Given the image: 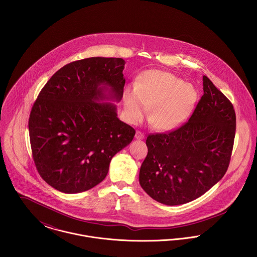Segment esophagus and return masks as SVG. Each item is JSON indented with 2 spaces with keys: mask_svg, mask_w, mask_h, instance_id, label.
Masks as SVG:
<instances>
[{
  "mask_svg": "<svg viewBox=\"0 0 257 257\" xmlns=\"http://www.w3.org/2000/svg\"><path fill=\"white\" fill-rule=\"evenodd\" d=\"M145 138H146V137H145V134H144V133H142V132H137V133H136V139H137V140H140V141H141V140H145Z\"/></svg>",
  "mask_w": 257,
  "mask_h": 257,
  "instance_id": "1",
  "label": "esophagus"
}]
</instances>
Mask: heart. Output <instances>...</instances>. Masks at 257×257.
Returning <instances> with one entry per match:
<instances>
[{"label": "heart", "instance_id": "obj_1", "mask_svg": "<svg viewBox=\"0 0 257 257\" xmlns=\"http://www.w3.org/2000/svg\"><path fill=\"white\" fill-rule=\"evenodd\" d=\"M198 92L181 78L159 70L142 74L137 87L123 91V109L127 120L137 123L151 108L150 122L162 132L179 128L192 114Z\"/></svg>", "mask_w": 257, "mask_h": 257}]
</instances>
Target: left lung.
I'll return each mask as SVG.
<instances>
[{"mask_svg":"<svg viewBox=\"0 0 257 257\" xmlns=\"http://www.w3.org/2000/svg\"><path fill=\"white\" fill-rule=\"evenodd\" d=\"M204 95L179 128L147 137L140 184L155 201L177 206L191 202L225 174L235 136V112L213 82L203 76Z\"/></svg>","mask_w":257,"mask_h":257,"instance_id":"1","label":"left lung"}]
</instances>
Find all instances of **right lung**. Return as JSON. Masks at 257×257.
I'll return each instance as SVG.
<instances>
[{
	"instance_id": "obj_1",
	"label": "right lung",
	"mask_w": 257,
	"mask_h": 257,
	"mask_svg": "<svg viewBox=\"0 0 257 257\" xmlns=\"http://www.w3.org/2000/svg\"><path fill=\"white\" fill-rule=\"evenodd\" d=\"M122 58L71 62L48 80L30 114L34 161L54 189L76 194L101 183L110 160L136 135L117 117L123 95ZM111 100V102H104Z\"/></svg>"
}]
</instances>
